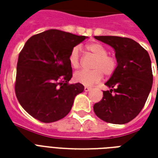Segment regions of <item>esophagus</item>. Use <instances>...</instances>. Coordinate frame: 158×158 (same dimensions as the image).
Masks as SVG:
<instances>
[{"instance_id": "1", "label": "esophagus", "mask_w": 158, "mask_h": 158, "mask_svg": "<svg viewBox=\"0 0 158 158\" xmlns=\"http://www.w3.org/2000/svg\"><path fill=\"white\" fill-rule=\"evenodd\" d=\"M85 91H86V92H87V91H89V90H90V89H91V88H90V87H88V86H85Z\"/></svg>"}]
</instances>
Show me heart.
Here are the masks:
<instances>
[{"label":"heart","mask_w":158,"mask_h":158,"mask_svg":"<svg viewBox=\"0 0 158 158\" xmlns=\"http://www.w3.org/2000/svg\"><path fill=\"white\" fill-rule=\"evenodd\" d=\"M86 50L96 56L92 65L91 71H78L74 73V81L84 85L91 86L100 82L103 77V73L106 76L113 74L117 68L116 59L107 55L106 48L100 43H91L86 45ZM70 65L73 69H79L80 66V56L79 49L75 46L72 49L69 56Z\"/></svg>","instance_id":"1"}]
</instances>
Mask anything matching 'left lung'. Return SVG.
<instances>
[{
	"mask_svg": "<svg viewBox=\"0 0 158 158\" xmlns=\"http://www.w3.org/2000/svg\"><path fill=\"white\" fill-rule=\"evenodd\" d=\"M115 50L118 65L109 80L110 88L94 105L98 118L110 123L130 122L142 110L153 82L149 54L134 40L119 36H95Z\"/></svg>",
	"mask_w": 158,
	"mask_h": 158,
	"instance_id": "1",
	"label": "left lung"
}]
</instances>
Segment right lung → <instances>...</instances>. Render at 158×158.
Segmentation results:
<instances>
[{
  "instance_id": "right-lung-1",
  "label": "right lung",
  "mask_w": 158,
  "mask_h": 158,
  "mask_svg": "<svg viewBox=\"0 0 158 158\" xmlns=\"http://www.w3.org/2000/svg\"><path fill=\"white\" fill-rule=\"evenodd\" d=\"M87 37L50 29L30 37L20 52L15 93L29 115L43 123L63 118L84 85L69 84L73 76L69 56Z\"/></svg>"
}]
</instances>
